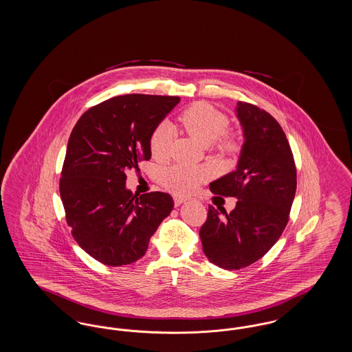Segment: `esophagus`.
I'll return each instance as SVG.
<instances>
[{
    "mask_svg": "<svg viewBox=\"0 0 352 352\" xmlns=\"http://www.w3.org/2000/svg\"><path fill=\"white\" fill-rule=\"evenodd\" d=\"M184 201H186L184 198H178V197L174 198V204H175V206H181Z\"/></svg>",
    "mask_w": 352,
    "mask_h": 352,
    "instance_id": "esophagus-1",
    "label": "esophagus"
}]
</instances>
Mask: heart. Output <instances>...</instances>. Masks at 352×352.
I'll list each match as a JSON object with an SVG mask.
<instances>
[{
    "label": "heart",
    "mask_w": 352,
    "mask_h": 352,
    "mask_svg": "<svg viewBox=\"0 0 352 352\" xmlns=\"http://www.w3.org/2000/svg\"><path fill=\"white\" fill-rule=\"evenodd\" d=\"M179 122L184 131L201 144H211L221 155H236L240 149V138L236 133L227 132L228 116L206 101H198L187 107L179 115ZM173 132L166 124H160L151 132L149 146L154 160L164 161L170 154ZM210 173L206 168H190L174 165L161 174V184L177 195L192 192L201 182L207 181Z\"/></svg>",
    "instance_id": "heart-1"
}]
</instances>
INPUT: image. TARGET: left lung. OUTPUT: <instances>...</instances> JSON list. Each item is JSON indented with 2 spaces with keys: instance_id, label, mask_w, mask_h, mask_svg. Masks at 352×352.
<instances>
[{
  "instance_id": "1",
  "label": "left lung",
  "mask_w": 352,
  "mask_h": 352,
  "mask_svg": "<svg viewBox=\"0 0 352 352\" xmlns=\"http://www.w3.org/2000/svg\"><path fill=\"white\" fill-rule=\"evenodd\" d=\"M236 115L244 132L237 168L210 184L214 194L236 198V207L227 214L208 206L199 231L207 258L228 270L251 265L276 244L297 188L293 153L277 120L244 101Z\"/></svg>"
}]
</instances>
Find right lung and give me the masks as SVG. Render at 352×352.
<instances>
[{
  "label": "right lung",
  "instance_id": "add662e5",
  "mask_svg": "<svg viewBox=\"0 0 352 352\" xmlns=\"http://www.w3.org/2000/svg\"><path fill=\"white\" fill-rule=\"evenodd\" d=\"M181 101L178 96L132 94L84 112L68 138L59 181L66 220L76 243L104 265L141 258L174 207L166 192L137 197L125 171L151 160V132Z\"/></svg>",
  "mask_w": 352,
  "mask_h": 352
}]
</instances>
